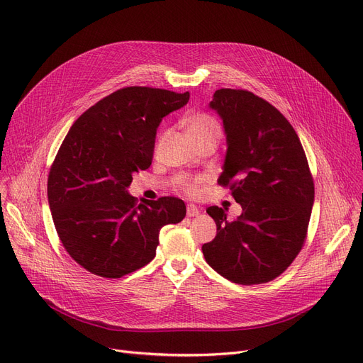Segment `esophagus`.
<instances>
[{"label": "esophagus", "mask_w": 363, "mask_h": 363, "mask_svg": "<svg viewBox=\"0 0 363 363\" xmlns=\"http://www.w3.org/2000/svg\"><path fill=\"white\" fill-rule=\"evenodd\" d=\"M199 215H200V211H199L197 206H194V204H188L186 206V216L194 218V216H199Z\"/></svg>", "instance_id": "esophagus-1"}]
</instances>
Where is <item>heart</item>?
I'll return each instance as SVG.
<instances>
[{
	"mask_svg": "<svg viewBox=\"0 0 363 363\" xmlns=\"http://www.w3.org/2000/svg\"><path fill=\"white\" fill-rule=\"evenodd\" d=\"M186 135L194 144L204 143V141L218 143L220 138V125L213 116H211V114L197 113V114H193V116L186 121ZM199 184H200L199 179L181 181V186L186 193H191V194L197 193Z\"/></svg>",
	"mask_w": 363,
	"mask_h": 363,
	"instance_id": "b5f03b06",
	"label": "heart"
}]
</instances>
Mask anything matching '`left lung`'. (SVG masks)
Wrapping results in <instances>:
<instances>
[{
    "instance_id": "1",
    "label": "left lung",
    "mask_w": 363,
    "mask_h": 363,
    "mask_svg": "<svg viewBox=\"0 0 363 363\" xmlns=\"http://www.w3.org/2000/svg\"><path fill=\"white\" fill-rule=\"evenodd\" d=\"M223 123L226 155L220 185H230L242 212L228 219L212 206L216 237L201 250L212 268L235 284L281 275L306 238L315 200L308 159L294 128L253 92L222 88L208 104Z\"/></svg>"
}]
</instances>
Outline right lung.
Segmentation results:
<instances>
[{"mask_svg": "<svg viewBox=\"0 0 363 363\" xmlns=\"http://www.w3.org/2000/svg\"><path fill=\"white\" fill-rule=\"evenodd\" d=\"M189 92L128 86L107 95L76 121L48 177V203L66 252L103 278H121L156 256L164 225L186 208L177 197L137 204L132 175L150 167L157 128L184 107Z\"/></svg>", "mask_w": 363, "mask_h": 363, "instance_id": "add662e5", "label": "right lung"}]
</instances>
